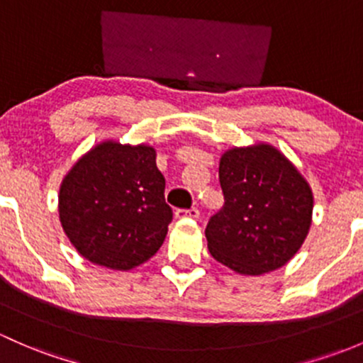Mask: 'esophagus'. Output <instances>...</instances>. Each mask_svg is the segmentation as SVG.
I'll use <instances>...</instances> for the list:
<instances>
[{"instance_id": "obj_1", "label": "esophagus", "mask_w": 363, "mask_h": 363, "mask_svg": "<svg viewBox=\"0 0 363 363\" xmlns=\"http://www.w3.org/2000/svg\"><path fill=\"white\" fill-rule=\"evenodd\" d=\"M174 215H177V218H197L199 216V209L196 206H192L190 209H177L174 211Z\"/></svg>"}]
</instances>
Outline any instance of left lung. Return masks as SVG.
<instances>
[{"label":"left lung","mask_w":363,"mask_h":363,"mask_svg":"<svg viewBox=\"0 0 363 363\" xmlns=\"http://www.w3.org/2000/svg\"><path fill=\"white\" fill-rule=\"evenodd\" d=\"M223 206L206 225L213 259L239 274H264L298 252L311 227L313 192L271 145L233 148L220 159Z\"/></svg>","instance_id":"1"}]
</instances>
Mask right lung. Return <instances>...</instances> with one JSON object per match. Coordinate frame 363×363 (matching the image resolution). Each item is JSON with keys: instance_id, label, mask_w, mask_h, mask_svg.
<instances>
[{"instance_id": "right-lung-1", "label": "right lung", "mask_w": 363, "mask_h": 363, "mask_svg": "<svg viewBox=\"0 0 363 363\" xmlns=\"http://www.w3.org/2000/svg\"><path fill=\"white\" fill-rule=\"evenodd\" d=\"M166 180L147 145L104 141L65 177L59 218L77 252L92 264L129 271L162 246L173 209Z\"/></svg>"}]
</instances>
